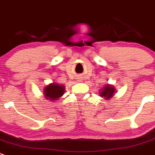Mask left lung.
<instances>
[{
    "label": "left lung",
    "instance_id": "8db88e82",
    "mask_svg": "<svg viewBox=\"0 0 155 155\" xmlns=\"http://www.w3.org/2000/svg\"><path fill=\"white\" fill-rule=\"evenodd\" d=\"M100 96L104 97L105 100H110L111 97H113L115 93V87L111 84H106L102 90H100Z\"/></svg>",
    "mask_w": 155,
    "mask_h": 155
}]
</instances>
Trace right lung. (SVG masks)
Wrapping results in <instances>:
<instances>
[{"label": "right lung", "mask_w": 155, "mask_h": 155, "mask_svg": "<svg viewBox=\"0 0 155 155\" xmlns=\"http://www.w3.org/2000/svg\"><path fill=\"white\" fill-rule=\"evenodd\" d=\"M65 87L57 83H51L44 88V97L49 101H57L64 94Z\"/></svg>", "instance_id": "add662e5"}]
</instances>
